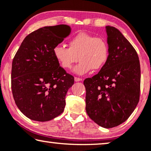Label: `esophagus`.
I'll use <instances>...</instances> for the list:
<instances>
[{
  "label": "esophagus",
  "mask_w": 151,
  "mask_h": 151,
  "mask_svg": "<svg viewBox=\"0 0 151 151\" xmlns=\"http://www.w3.org/2000/svg\"><path fill=\"white\" fill-rule=\"evenodd\" d=\"M74 80H75L76 82H80V81H81V80H82V78L75 77V78H74Z\"/></svg>",
  "instance_id": "esophagus-1"
}]
</instances>
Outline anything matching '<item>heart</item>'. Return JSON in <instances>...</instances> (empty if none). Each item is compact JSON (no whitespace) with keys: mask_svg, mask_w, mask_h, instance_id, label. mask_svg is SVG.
Segmentation results:
<instances>
[{"mask_svg":"<svg viewBox=\"0 0 151 151\" xmlns=\"http://www.w3.org/2000/svg\"><path fill=\"white\" fill-rule=\"evenodd\" d=\"M109 51L106 39L85 32L78 33L71 37L69 47L58 45L53 50L55 58L65 70L71 69L79 60L80 63L73 69L78 75L87 73L91 69L98 71L104 67L108 61Z\"/></svg>","mask_w":151,"mask_h":151,"instance_id":"obj_1","label":"heart"}]
</instances>
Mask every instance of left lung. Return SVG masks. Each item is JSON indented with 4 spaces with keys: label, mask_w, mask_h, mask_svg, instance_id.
<instances>
[{
    "label": "left lung",
    "mask_w": 151,
    "mask_h": 151,
    "mask_svg": "<svg viewBox=\"0 0 151 151\" xmlns=\"http://www.w3.org/2000/svg\"><path fill=\"white\" fill-rule=\"evenodd\" d=\"M109 57L104 67L84 80L86 111L100 127L111 129L127 120L139 102V60L137 51L117 29L106 26Z\"/></svg>",
    "instance_id": "obj_1"
}]
</instances>
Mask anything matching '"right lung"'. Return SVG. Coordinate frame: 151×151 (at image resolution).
<instances>
[{
  "mask_svg": "<svg viewBox=\"0 0 151 151\" xmlns=\"http://www.w3.org/2000/svg\"><path fill=\"white\" fill-rule=\"evenodd\" d=\"M59 31L64 34L59 35ZM70 32L66 24L38 29L25 37L14 58L12 94L16 106L28 118L46 122L63 112L74 78L60 66L53 50Z\"/></svg>",
  "mask_w": 151,
  "mask_h": 151,
  "instance_id": "1",
  "label": "right lung"
}]
</instances>
